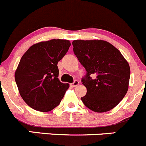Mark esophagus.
<instances>
[{
    "label": "esophagus",
    "instance_id": "esophagus-1",
    "mask_svg": "<svg viewBox=\"0 0 146 146\" xmlns=\"http://www.w3.org/2000/svg\"><path fill=\"white\" fill-rule=\"evenodd\" d=\"M78 84H79V81H74V82L72 83V84H71V86L73 87H76L78 85Z\"/></svg>",
    "mask_w": 146,
    "mask_h": 146
}]
</instances>
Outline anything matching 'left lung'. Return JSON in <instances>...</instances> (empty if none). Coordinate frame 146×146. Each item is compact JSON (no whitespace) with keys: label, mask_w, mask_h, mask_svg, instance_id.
Here are the masks:
<instances>
[{"label":"left lung","mask_w":146,"mask_h":146,"mask_svg":"<svg viewBox=\"0 0 146 146\" xmlns=\"http://www.w3.org/2000/svg\"><path fill=\"white\" fill-rule=\"evenodd\" d=\"M73 46V52L86 70L81 80L87 89L86 94L81 98L83 103L95 112L112 110L128 90V62L116 47L106 41L74 40Z\"/></svg>","instance_id":"left-lung-1"}]
</instances>
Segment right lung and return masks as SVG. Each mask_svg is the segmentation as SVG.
<instances>
[{"label": "right lung", "mask_w": 146, "mask_h": 146, "mask_svg": "<svg viewBox=\"0 0 146 146\" xmlns=\"http://www.w3.org/2000/svg\"><path fill=\"white\" fill-rule=\"evenodd\" d=\"M69 40L51 39L31 46L15 73L20 95L32 109L50 111L60 103L68 84L58 79V62L68 51Z\"/></svg>", "instance_id": "add662e5"}]
</instances>
